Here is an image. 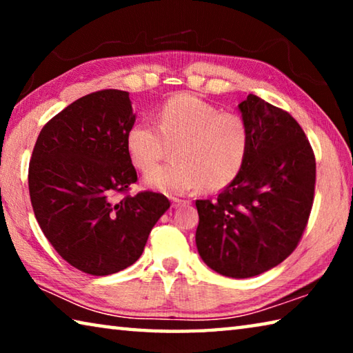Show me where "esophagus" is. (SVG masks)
I'll return each instance as SVG.
<instances>
[{"label": "esophagus", "mask_w": 353, "mask_h": 353, "mask_svg": "<svg viewBox=\"0 0 353 353\" xmlns=\"http://www.w3.org/2000/svg\"><path fill=\"white\" fill-rule=\"evenodd\" d=\"M171 204H172V207H179V205L188 204V201H185V199H179V198H171Z\"/></svg>", "instance_id": "34e87169"}]
</instances>
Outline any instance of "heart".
<instances>
[{"instance_id":"b5f03b06","label":"heart","mask_w":353,"mask_h":353,"mask_svg":"<svg viewBox=\"0 0 353 353\" xmlns=\"http://www.w3.org/2000/svg\"><path fill=\"white\" fill-rule=\"evenodd\" d=\"M129 157L148 172L173 149L176 162L149 172V187L185 193L199 187L214 193L230 185L248 159L250 132L241 115L190 93H177L157 110V128L137 123L126 137Z\"/></svg>"}]
</instances>
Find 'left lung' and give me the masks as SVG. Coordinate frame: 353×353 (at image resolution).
<instances>
[{
    "label": "left lung",
    "instance_id": "left-lung-1",
    "mask_svg": "<svg viewBox=\"0 0 353 353\" xmlns=\"http://www.w3.org/2000/svg\"><path fill=\"white\" fill-rule=\"evenodd\" d=\"M250 145L240 174L216 199L196 201V246L223 276H259L292 254L312 213L314 152L288 112L255 94L238 105Z\"/></svg>",
    "mask_w": 353,
    "mask_h": 353
}]
</instances>
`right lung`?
Returning a JSON list of instances; mask_svg holds the SVG:
<instances>
[{"instance_id": "obj_1", "label": "right lung", "mask_w": 353, "mask_h": 353, "mask_svg": "<svg viewBox=\"0 0 353 353\" xmlns=\"http://www.w3.org/2000/svg\"><path fill=\"white\" fill-rule=\"evenodd\" d=\"M134 123L128 92L85 94L45 124L29 162L41 232L65 261L90 276L134 265L171 205L154 191L129 193L139 181L126 145Z\"/></svg>"}]
</instances>
